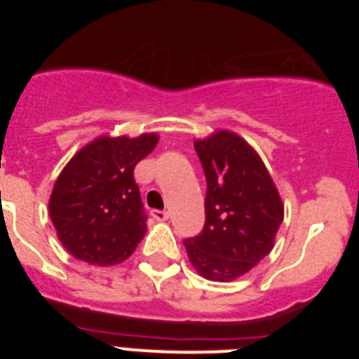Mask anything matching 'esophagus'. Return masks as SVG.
<instances>
[{
	"label": "esophagus",
	"mask_w": 359,
	"mask_h": 359,
	"mask_svg": "<svg viewBox=\"0 0 359 359\" xmlns=\"http://www.w3.org/2000/svg\"><path fill=\"white\" fill-rule=\"evenodd\" d=\"M151 215L156 219V221H167V219H169V212L165 210H152Z\"/></svg>",
	"instance_id": "esophagus-1"
}]
</instances>
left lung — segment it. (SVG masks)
Masks as SVG:
<instances>
[{"label":"left lung","mask_w":359,"mask_h":359,"mask_svg":"<svg viewBox=\"0 0 359 359\" xmlns=\"http://www.w3.org/2000/svg\"><path fill=\"white\" fill-rule=\"evenodd\" d=\"M194 147L207 198L205 226L185 239L187 253L208 280H233L271 252L284 207L259 154L236 133L217 131Z\"/></svg>","instance_id":"left-lung-1"}]
</instances>
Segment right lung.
<instances>
[{
    "label": "right lung",
    "instance_id": "obj_1",
    "mask_svg": "<svg viewBox=\"0 0 359 359\" xmlns=\"http://www.w3.org/2000/svg\"><path fill=\"white\" fill-rule=\"evenodd\" d=\"M156 144V135L100 136L62 169L50 196V217L75 259L113 266L135 252L147 230L135 167Z\"/></svg>",
    "mask_w": 359,
    "mask_h": 359
}]
</instances>
